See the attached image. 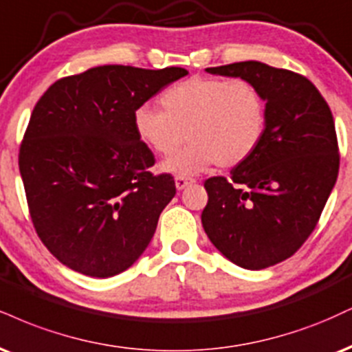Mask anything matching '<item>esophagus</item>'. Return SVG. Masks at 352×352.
Segmentation results:
<instances>
[{
	"mask_svg": "<svg viewBox=\"0 0 352 352\" xmlns=\"http://www.w3.org/2000/svg\"><path fill=\"white\" fill-rule=\"evenodd\" d=\"M193 182H195L193 179H187V177L179 175V177H175V187H177V190H184V188H187L188 185H192Z\"/></svg>",
	"mask_w": 352,
	"mask_h": 352,
	"instance_id": "esophagus-1",
	"label": "esophagus"
}]
</instances>
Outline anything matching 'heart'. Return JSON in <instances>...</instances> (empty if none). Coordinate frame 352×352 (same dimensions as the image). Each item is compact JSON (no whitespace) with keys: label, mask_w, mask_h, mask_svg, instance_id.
<instances>
[{"label":"heart","mask_w":352,"mask_h":352,"mask_svg":"<svg viewBox=\"0 0 352 352\" xmlns=\"http://www.w3.org/2000/svg\"><path fill=\"white\" fill-rule=\"evenodd\" d=\"M162 109L144 103L134 111L139 139L168 157L185 139L190 144L162 164L167 172L195 175L218 164L236 167L252 155L264 138L267 107L248 80L193 77L162 95Z\"/></svg>","instance_id":"heart-1"}]
</instances>
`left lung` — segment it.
I'll list each match as a JSON object with an SVG mask.
<instances>
[{"label":"left lung","instance_id":"left-lung-1","mask_svg":"<svg viewBox=\"0 0 352 352\" xmlns=\"http://www.w3.org/2000/svg\"><path fill=\"white\" fill-rule=\"evenodd\" d=\"M206 72L256 85L267 107V126L230 179L205 182L201 224L232 264L270 267L302 248L336 184L340 151L331 109L315 85L295 72L256 60Z\"/></svg>","mask_w":352,"mask_h":352}]
</instances>
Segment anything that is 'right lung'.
<instances>
[{
	"mask_svg": "<svg viewBox=\"0 0 352 352\" xmlns=\"http://www.w3.org/2000/svg\"><path fill=\"white\" fill-rule=\"evenodd\" d=\"M187 74L95 67L57 80L37 101L19 172L37 236L63 265L107 278L146 251L175 182L149 172L155 159L134 111Z\"/></svg>",
	"mask_w": 352,
	"mask_h": 352,
	"instance_id": "1",
	"label": "right lung"
}]
</instances>
